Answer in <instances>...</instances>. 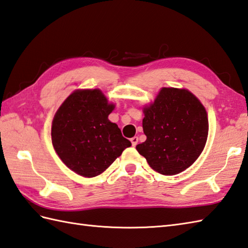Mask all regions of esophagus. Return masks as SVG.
Returning <instances> with one entry per match:
<instances>
[{
	"mask_svg": "<svg viewBox=\"0 0 248 248\" xmlns=\"http://www.w3.org/2000/svg\"><path fill=\"white\" fill-rule=\"evenodd\" d=\"M130 141H131V144H133V146H136L137 144H138L139 138H138V137H133V138L130 139Z\"/></svg>",
	"mask_w": 248,
	"mask_h": 248,
	"instance_id": "obj_1",
	"label": "esophagus"
}]
</instances>
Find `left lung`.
Returning a JSON list of instances; mask_svg holds the SVG:
<instances>
[{
    "mask_svg": "<svg viewBox=\"0 0 248 248\" xmlns=\"http://www.w3.org/2000/svg\"><path fill=\"white\" fill-rule=\"evenodd\" d=\"M146 140L136 146L150 167L162 175H176L200 157L208 137L205 107L186 89L162 88L143 108Z\"/></svg>",
    "mask_w": 248,
    "mask_h": 248,
    "instance_id": "1",
    "label": "left lung"
}]
</instances>
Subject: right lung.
Returning a JSON list of instances; mask_svg holds the SVG:
<instances>
[{
    "instance_id": "obj_1",
    "label": "right lung",
    "mask_w": 248,
    "mask_h": 248,
    "mask_svg": "<svg viewBox=\"0 0 248 248\" xmlns=\"http://www.w3.org/2000/svg\"><path fill=\"white\" fill-rule=\"evenodd\" d=\"M114 109L100 89L76 90L55 113L52 143L62 162L80 176L106 170L131 143L108 115Z\"/></svg>"
}]
</instances>
